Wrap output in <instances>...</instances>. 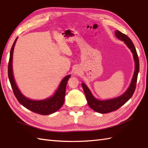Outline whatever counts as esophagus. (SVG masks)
Instances as JSON below:
<instances>
[{
	"instance_id": "obj_1",
	"label": "esophagus",
	"mask_w": 148,
	"mask_h": 148,
	"mask_svg": "<svg viewBox=\"0 0 148 148\" xmlns=\"http://www.w3.org/2000/svg\"><path fill=\"white\" fill-rule=\"evenodd\" d=\"M75 73H78V72L76 71H75Z\"/></svg>"
}]
</instances>
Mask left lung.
Returning <instances> with one entry per match:
<instances>
[{
  "label": "left lung",
  "instance_id": "left-lung-1",
  "mask_svg": "<svg viewBox=\"0 0 148 148\" xmlns=\"http://www.w3.org/2000/svg\"><path fill=\"white\" fill-rule=\"evenodd\" d=\"M116 37L119 40L123 41L125 44L127 45L132 52L133 53L134 60L135 62V69L133 78H132L130 86L127 91L125 92L123 95L120 96L119 97L114 98L112 99H108V100H98L96 99L90 92L88 87L86 86V84H82V88L84 89V93H85L86 99L88 103L89 106L91 107L92 110L101 114H107L112 112V111L116 110L123 106L126 102H127L131 97L133 96L135 92V88H136V84L137 81V76L138 71H139V61L136 49L132 41L130 39L126 34H123L121 32L117 30L115 32Z\"/></svg>",
  "mask_w": 148,
  "mask_h": 148
}]
</instances>
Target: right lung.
<instances>
[{"instance_id":"obj_1","label":"right lung","mask_w":148,"mask_h":148,"mask_svg":"<svg viewBox=\"0 0 148 148\" xmlns=\"http://www.w3.org/2000/svg\"><path fill=\"white\" fill-rule=\"evenodd\" d=\"M17 38H16V40H15L13 44V46L11 47L10 60H9L8 63V77L15 97L16 98L18 101H19V103L21 105H22L23 107L28 108V109L35 113L40 114L41 115H49V114L54 113L58 110L64 104L66 87L71 75H68L62 80V82L59 86L58 89H57L55 95L52 97L40 101L32 100V99L25 97L20 92L19 89H18L16 84H15L13 74V69H12L13 50Z\"/></svg>"}]
</instances>
